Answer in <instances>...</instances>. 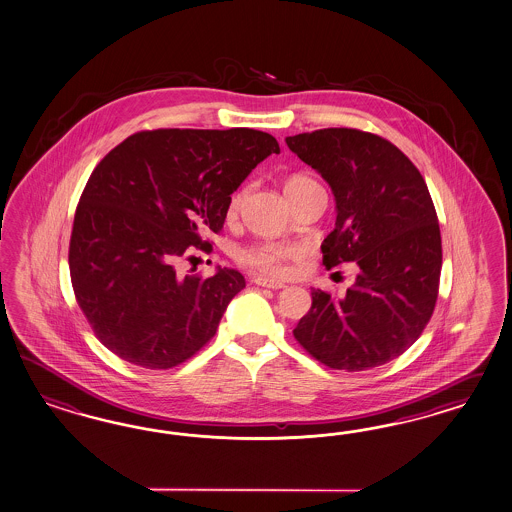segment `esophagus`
Instances as JSON below:
<instances>
[{
    "label": "esophagus",
    "mask_w": 512,
    "mask_h": 512,
    "mask_svg": "<svg viewBox=\"0 0 512 512\" xmlns=\"http://www.w3.org/2000/svg\"><path fill=\"white\" fill-rule=\"evenodd\" d=\"M251 283H255V285H259V287H266V289H274V291H278V289H283V287H285V283H283V281L259 278V276H257V278L251 279Z\"/></svg>",
    "instance_id": "obj_1"
}]
</instances>
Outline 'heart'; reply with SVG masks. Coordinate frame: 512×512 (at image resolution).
Instances as JSON below:
<instances>
[{"label":"heart","mask_w":512,"mask_h":512,"mask_svg":"<svg viewBox=\"0 0 512 512\" xmlns=\"http://www.w3.org/2000/svg\"><path fill=\"white\" fill-rule=\"evenodd\" d=\"M319 184L308 174H293L285 180V195H291L296 191L317 187ZM246 197V189L234 191L229 199L227 216L234 217L238 214L242 201ZM302 255V248L289 242H257L238 249L236 259L238 263L248 266L251 270L264 274V276H285L291 268V263Z\"/></svg>","instance_id":"obj_1"}]
</instances>
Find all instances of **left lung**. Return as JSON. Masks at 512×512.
Segmentation results:
<instances>
[{
  "label": "left lung",
  "mask_w": 512,
  "mask_h": 512,
  "mask_svg": "<svg viewBox=\"0 0 512 512\" xmlns=\"http://www.w3.org/2000/svg\"><path fill=\"white\" fill-rule=\"evenodd\" d=\"M336 197L323 264L358 266L338 300L311 291L295 340L332 370L362 372L400 357L430 323L441 276V231L419 169L387 139L328 127L285 139Z\"/></svg>",
  "instance_id": "left-lung-1"
}]
</instances>
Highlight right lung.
<instances>
[{"label":"right lung","instance_id":"obj_1","mask_svg":"<svg viewBox=\"0 0 512 512\" xmlns=\"http://www.w3.org/2000/svg\"><path fill=\"white\" fill-rule=\"evenodd\" d=\"M279 154L249 129L139 131L105 155L78 201L69 272L78 306L109 351L144 370H169L216 336L246 287L238 270L176 274L223 229L229 199L249 172Z\"/></svg>","mask_w":512,"mask_h":512}]
</instances>
